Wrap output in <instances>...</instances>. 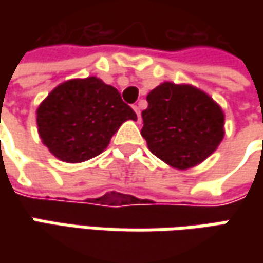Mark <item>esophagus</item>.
Here are the masks:
<instances>
[{
	"label": "esophagus",
	"instance_id": "esophagus-1",
	"mask_svg": "<svg viewBox=\"0 0 263 263\" xmlns=\"http://www.w3.org/2000/svg\"><path fill=\"white\" fill-rule=\"evenodd\" d=\"M133 109H135V112L137 114V118H139V121H140V106L133 105Z\"/></svg>",
	"mask_w": 263,
	"mask_h": 263
}]
</instances>
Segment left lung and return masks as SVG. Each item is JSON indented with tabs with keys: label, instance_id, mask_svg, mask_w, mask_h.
<instances>
[{
	"label": "left lung",
	"instance_id": "8db88e82",
	"mask_svg": "<svg viewBox=\"0 0 263 263\" xmlns=\"http://www.w3.org/2000/svg\"><path fill=\"white\" fill-rule=\"evenodd\" d=\"M142 136L149 151L176 170L211 157L224 139V111L206 92L164 82L146 96Z\"/></svg>",
	"mask_w": 263,
	"mask_h": 263
}]
</instances>
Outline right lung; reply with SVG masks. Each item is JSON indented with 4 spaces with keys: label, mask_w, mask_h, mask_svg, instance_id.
<instances>
[{
    "label": "right lung",
    "mask_w": 263,
    "mask_h": 263,
    "mask_svg": "<svg viewBox=\"0 0 263 263\" xmlns=\"http://www.w3.org/2000/svg\"><path fill=\"white\" fill-rule=\"evenodd\" d=\"M136 121L116 87L99 77L70 79L54 87L36 109L37 133L63 162L77 164L104 152L120 126Z\"/></svg>",
    "instance_id": "add662e5"
}]
</instances>
